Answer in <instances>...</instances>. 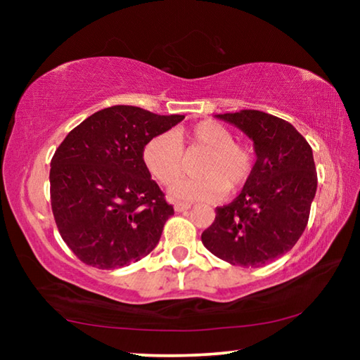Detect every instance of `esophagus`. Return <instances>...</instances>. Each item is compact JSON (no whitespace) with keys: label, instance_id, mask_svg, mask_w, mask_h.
I'll return each instance as SVG.
<instances>
[{"label":"esophagus","instance_id":"esophagus-1","mask_svg":"<svg viewBox=\"0 0 360 360\" xmlns=\"http://www.w3.org/2000/svg\"><path fill=\"white\" fill-rule=\"evenodd\" d=\"M174 210L176 211V213H184V211H188L190 210V205L188 203H180V201H175Z\"/></svg>","mask_w":360,"mask_h":360}]
</instances>
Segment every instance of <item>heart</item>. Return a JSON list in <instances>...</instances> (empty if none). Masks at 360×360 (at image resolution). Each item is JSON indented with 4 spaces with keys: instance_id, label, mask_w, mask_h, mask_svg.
Segmentation results:
<instances>
[{
    "instance_id": "b5f03b06",
    "label": "heart",
    "mask_w": 360,
    "mask_h": 360,
    "mask_svg": "<svg viewBox=\"0 0 360 360\" xmlns=\"http://www.w3.org/2000/svg\"><path fill=\"white\" fill-rule=\"evenodd\" d=\"M206 150L195 179L172 186L170 196L185 201H213L240 188L252 174L254 155L248 146L234 141L233 132L219 122L205 120L188 129L162 132L144 147V162L162 185H172L185 170V152Z\"/></svg>"
}]
</instances>
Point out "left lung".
<instances>
[{
	"instance_id": "1",
	"label": "left lung",
	"mask_w": 360,
	"mask_h": 360,
	"mask_svg": "<svg viewBox=\"0 0 360 360\" xmlns=\"http://www.w3.org/2000/svg\"><path fill=\"white\" fill-rule=\"evenodd\" d=\"M254 142L257 160L238 198L216 208L201 243L216 257L240 267H264L302 238L318 176L307 139L277 116L257 110L214 115Z\"/></svg>"
}]
</instances>
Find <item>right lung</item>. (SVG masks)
I'll return each instance as SVG.
<instances>
[{"label":"right lung","instance_id":"1","mask_svg":"<svg viewBox=\"0 0 360 360\" xmlns=\"http://www.w3.org/2000/svg\"><path fill=\"white\" fill-rule=\"evenodd\" d=\"M181 115L111 106L80 122L51 162V203L58 233L83 264L120 269L159 244L174 214L150 179L144 147Z\"/></svg>","mask_w":360,"mask_h":360}]
</instances>
